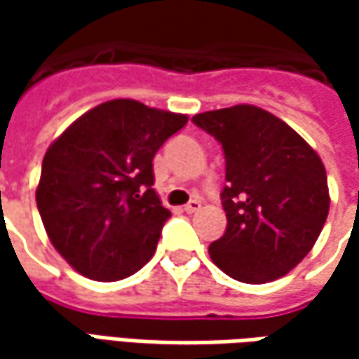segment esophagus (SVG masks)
Listing matches in <instances>:
<instances>
[{
  "label": "esophagus",
  "mask_w": 359,
  "mask_h": 359,
  "mask_svg": "<svg viewBox=\"0 0 359 359\" xmlns=\"http://www.w3.org/2000/svg\"><path fill=\"white\" fill-rule=\"evenodd\" d=\"M201 210V201L198 200H191L187 205H184V212L186 214H196V212H200Z\"/></svg>",
  "instance_id": "1"
}]
</instances>
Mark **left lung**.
I'll list each match as a JSON object with an SVG mask.
<instances>
[{
	"label": "left lung",
	"instance_id": "left-lung-1",
	"mask_svg": "<svg viewBox=\"0 0 359 359\" xmlns=\"http://www.w3.org/2000/svg\"><path fill=\"white\" fill-rule=\"evenodd\" d=\"M226 156V233L210 245L214 264L243 283L273 282L310 254L330 212L320 156L285 121L255 105L191 119Z\"/></svg>",
	"mask_w": 359,
	"mask_h": 359
}]
</instances>
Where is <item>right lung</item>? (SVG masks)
I'll use <instances>...</instances> for the list:
<instances>
[{
	"instance_id": "1",
	"label": "right lung",
	"mask_w": 359,
	"mask_h": 359,
	"mask_svg": "<svg viewBox=\"0 0 359 359\" xmlns=\"http://www.w3.org/2000/svg\"><path fill=\"white\" fill-rule=\"evenodd\" d=\"M187 116L111 100L49 145L35 191L49 240L81 276L118 282L142 269L170 219L154 189V156Z\"/></svg>"
}]
</instances>
